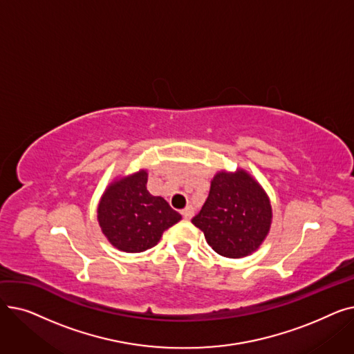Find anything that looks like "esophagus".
<instances>
[{"label":"esophagus","instance_id":"34e87169","mask_svg":"<svg viewBox=\"0 0 354 354\" xmlns=\"http://www.w3.org/2000/svg\"><path fill=\"white\" fill-rule=\"evenodd\" d=\"M182 216L185 218V219H191L192 216H194V208L191 207V205H188L187 208H185V209H182Z\"/></svg>","mask_w":354,"mask_h":354}]
</instances>
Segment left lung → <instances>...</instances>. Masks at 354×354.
Wrapping results in <instances>:
<instances>
[{
	"label": "left lung",
	"instance_id": "left-lung-1",
	"mask_svg": "<svg viewBox=\"0 0 354 354\" xmlns=\"http://www.w3.org/2000/svg\"><path fill=\"white\" fill-rule=\"evenodd\" d=\"M272 219L266 191L248 172H218L209 195L192 224L215 252L227 258L252 254L268 235Z\"/></svg>",
	"mask_w": 354,
	"mask_h": 354
}]
</instances>
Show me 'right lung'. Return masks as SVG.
Here are the masks:
<instances>
[{
	"mask_svg": "<svg viewBox=\"0 0 354 354\" xmlns=\"http://www.w3.org/2000/svg\"><path fill=\"white\" fill-rule=\"evenodd\" d=\"M145 169L111 182L97 207L102 232L115 248L142 252L155 247L165 230L182 219L162 196L149 194Z\"/></svg>",
	"mask_w": 354,
	"mask_h": 354,
	"instance_id": "add662e5",
	"label": "right lung"
}]
</instances>
